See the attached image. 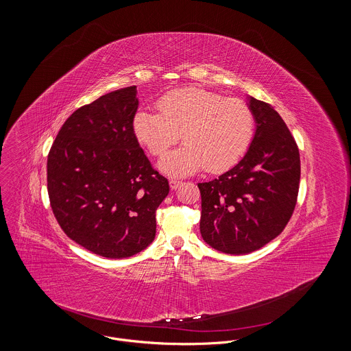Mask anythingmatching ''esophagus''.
<instances>
[{
	"label": "esophagus",
	"instance_id": "1",
	"mask_svg": "<svg viewBox=\"0 0 351 351\" xmlns=\"http://www.w3.org/2000/svg\"><path fill=\"white\" fill-rule=\"evenodd\" d=\"M180 185H182V182H180V180H176V179H171V180H169V186H171V189H178Z\"/></svg>",
	"mask_w": 351,
	"mask_h": 351
}]
</instances>
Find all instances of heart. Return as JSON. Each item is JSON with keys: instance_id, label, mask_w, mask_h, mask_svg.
Segmentation results:
<instances>
[{"instance_id": "b5f03b06", "label": "heart", "mask_w": 351, "mask_h": 351, "mask_svg": "<svg viewBox=\"0 0 351 351\" xmlns=\"http://www.w3.org/2000/svg\"><path fill=\"white\" fill-rule=\"evenodd\" d=\"M158 110L138 112L134 133L155 156L163 155L182 134L183 146L159 162L160 171L169 176H186L202 168L222 172L233 167L252 141L254 114L239 99L192 86L163 96Z\"/></svg>"}]
</instances>
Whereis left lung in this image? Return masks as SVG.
<instances>
[{"mask_svg":"<svg viewBox=\"0 0 351 351\" xmlns=\"http://www.w3.org/2000/svg\"><path fill=\"white\" fill-rule=\"evenodd\" d=\"M255 134L245 156L228 172L199 183L200 232L215 250L241 255L283 232L300 183V155L283 118L267 102L247 99Z\"/></svg>","mask_w":351,"mask_h":351,"instance_id":"obj_1","label":"left lung"}]
</instances>
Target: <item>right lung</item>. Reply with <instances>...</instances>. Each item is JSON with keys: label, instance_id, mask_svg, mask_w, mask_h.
Instances as JSON below:
<instances>
[{"label": "right lung", "instance_id": "1", "mask_svg": "<svg viewBox=\"0 0 351 351\" xmlns=\"http://www.w3.org/2000/svg\"><path fill=\"white\" fill-rule=\"evenodd\" d=\"M136 86L75 110L52 143L47 189L63 232L109 259L129 258L155 238V212L169 192L134 134Z\"/></svg>", "mask_w": 351, "mask_h": 351}]
</instances>
